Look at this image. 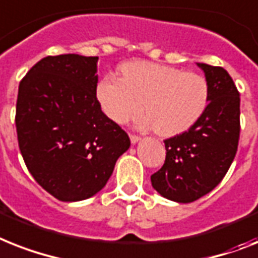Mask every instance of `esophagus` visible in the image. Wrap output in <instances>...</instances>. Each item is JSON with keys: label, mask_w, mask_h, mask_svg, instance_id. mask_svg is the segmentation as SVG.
<instances>
[{"label": "esophagus", "mask_w": 258, "mask_h": 258, "mask_svg": "<svg viewBox=\"0 0 258 258\" xmlns=\"http://www.w3.org/2000/svg\"><path fill=\"white\" fill-rule=\"evenodd\" d=\"M129 138H131L132 144H137V142L141 140V137H138L136 134H129Z\"/></svg>", "instance_id": "34e87169"}]
</instances>
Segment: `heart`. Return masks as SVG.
<instances>
[{
    "mask_svg": "<svg viewBox=\"0 0 258 258\" xmlns=\"http://www.w3.org/2000/svg\"><path fill=\"white\" fill-rule=\"evenodd\" d=\"M120 71L121 79L108 75L96 87L101 109L116 124L138 118L145 103L144 124L172 137L192 127L207 109L210 88L199 74L144 60L125 63Z\"/></svg>",
    "mask_w": 258,
    "mask_h": 258,
    "instance_id": "1",
    "label": "heart"
}]
</instances>
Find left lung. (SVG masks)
Listing matches in <instances>:
<instances>
[{"label":"left lung","mask_w":258,"mask_h":258,"mask_svg":"<svg viewBox=\"0 0 258 258\" xmlns=\"http://www.w3.org/2000/svg\"><path fill=\"white\" fill-rule=\"evenodd\" d=\"M210 88L207 109L197 124L165 140L166 159L152 175L163 198L191 203L212 191L233 162L240 138V93L224 68L197 63Z\"/></svg>","instance_id":"obj_1"}]
</instances>
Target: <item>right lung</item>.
Instances as JSON below:
<instances>
[{"instance_id": "1", "label": "right lung", "mask_w": 258, "mask_h": 258, "mask_svg": "<svg viewBox=\"0 0 258 258\" xmlns=\"http://www.w3.org/2000/svg\"><path fill=\"white\" fill-rule=\"evenodd\" d=\"M97 56H46L21 80L16 110L18 145L30 174L61 202L99 192L131 146L101 110Z\"/></svg>"}]
</instances>
